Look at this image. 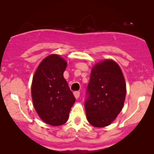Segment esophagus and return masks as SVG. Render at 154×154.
Here are the masks:
<instances>
[{"instance_id": "esophagus-1", "label": "esophagus", "mask_w": 154, "mask_h": 154, "mask_svg": "<svg viewBox=\"0 0 154 154\" xmlns=\"http://www.w3.org/2000/svg\"><path fill=\"white\" fill-rule=\"evenodd\" d=\"M73 94H74V96H75V98H76V99H78V98H79V96H80V92H79V91H75V92L73 93Z\"/></svg>"}]
</instances>
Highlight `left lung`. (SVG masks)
Returning a JSON list of instances; mask_svg holds the SVG:
<instances>
[{
  "instance_id": "left-lung-1",
  "label": "left lung",
  "mask_w": 154,
  "mask_h": 154,
  "mask_svg": "<svg viewBox=\"0 0 154 154\" xmlns=\"http://www.w3.org/2000/svg\"><path fill=\"white\" fill-rule=\"evenodd\" d=\"M89 96L85 103L87 120L95 128H104L116 119L126 96L125 77L112 60L97 63L91 69L87 87Z\"/></svg>"
}]
</instances>
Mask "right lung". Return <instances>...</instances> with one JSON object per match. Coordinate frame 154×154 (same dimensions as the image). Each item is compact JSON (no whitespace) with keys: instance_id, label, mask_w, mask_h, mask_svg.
<instances>
[{"instance_id":"1","label":"right lung","mask_w":154,"mask_h":154,"mask_svg":"<svg viewBox=\"0 0 154 154\" xmlns=\"http://www.w3.org/2000/svg\"><path fill=\"white\" fill-rule=\"evenodd\" d=\"M67 62L58 54L43 59L35 72L31 86L33 106L40 119L51 126L64 125L75 98L63 72Z\"/></svg>"}]
</instances>
